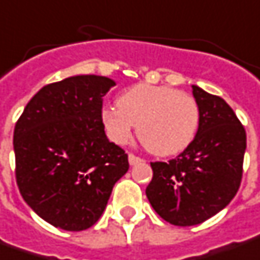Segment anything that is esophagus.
Wrapping results in <instances>:
<instances>
[{
  "instance_id": "obj_1",
  "label": "esophagus",
  "mask_w": 260,
  "mask_h": 260,
  "mask_svg": "<svg viewBox=\"0 0 260 260\" xmlns=\"http://www.w3.org/2000/svg\"><path fill=\"white\" fill-rule=\"evenodd\" d=\"M128 161H129L131 166H135V164H139V162H142L144 159H142V158L137 157V155H134V154H129V155H128Z\"/></svg>"
}]
</instances>
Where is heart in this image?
<instances>
[{"instance_id": "obj_1", "label": "heart", "mask_w": 260, "mask_h": 260, "mask_svg": "<svg viewBox=\"0 0 260 260\" xmlns=\"http://www.w3.org/2000/svg\"><path fill=\"white\" fill-rule=\"evenodd\" d=\"M116 106H106L101 113L108 138L125 145L137 126L144 147L162 157L188 147L200 123L197 101L191 94L168 86H132L118 98Z\"/></svg>"}]
</instances>
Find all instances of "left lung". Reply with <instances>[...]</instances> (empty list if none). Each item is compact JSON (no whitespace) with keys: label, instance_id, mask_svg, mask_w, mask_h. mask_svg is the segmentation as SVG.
Masks as SVG:
<instances>
[{"label":"left lung","instance_id":"left-lung-1","mask_svg":"<svg viewBox=\"0 0 260 260\" xmlns=\"http://www.w3.org/2000/svg\"><path fill=\"white\" fill-rule=\"evenodd\" d=\"M200 123L190 145L168 162H151L147 197L152 209L174 226H194L233 200L242 181L246 131L219 96L192 86Z\"/></svg>","mask_w":260,"mask_h":260}]
</instances>
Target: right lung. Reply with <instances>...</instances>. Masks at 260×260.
<instances>
[{
  "label": "right lung",
  "instance_id": "1",
  "mask_svg": "<svg viewBox=\"0 0 260 260\" xmlns=\"http://www.w3.org/2000/svg\"><path fill=\"white\" fill-rule=\"evenodd\" d=\"M112 79L72 76L41 87L14 129L15 178L41 219L69 232L99 220L129 162L109 142L101 113Z\"/></svg>",
  "mask_w": 260,
  "mask_h": 260
}]
</instances>
